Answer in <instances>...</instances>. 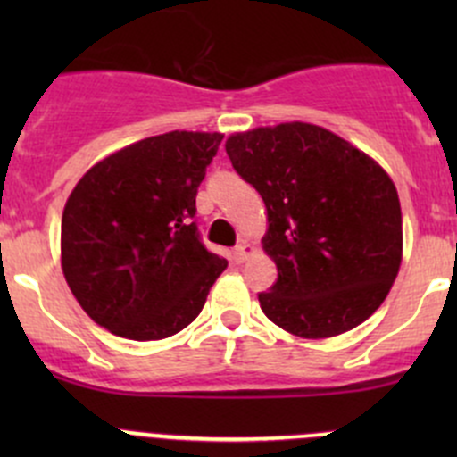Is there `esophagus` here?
<instances>
[{"label": "esophagus", "mask_w": 457, "mask_h": 457, "mask_svg": "<svg viewBox=\"0 0 457 457\" xmlns=\"http://www.w3.org/2000/svg\"><path fill=\"white\" fill-rule=\"evenodd\" d=\"M252 254H256V247L250 245L247 241L238 243V245L234 247V261H237V262H245Z\"/></svg>", "instance_id": "34e87169"}]
</instances>
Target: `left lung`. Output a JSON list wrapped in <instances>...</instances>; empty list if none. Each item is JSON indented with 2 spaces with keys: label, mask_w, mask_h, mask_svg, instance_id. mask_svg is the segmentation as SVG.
<instances>
[{
  "label": "left lung",
  "mask_w": 457,
  "mask_h": 457,
  "mask_svg": "<svg viewBox=\"0 0 457 457\" xmlns=\"http://www.w3.org/2000/svg\"><path fill=\"white\" fill-rule=\"evenodd\" d=\"M225 150L267 210L261 243L278 278L258 294L265 316L310 340L365 322L403 262L389 174L343 137L303 121L237 132Z\"/></svg>",
  "instance_id": "obj_1"
}]
</instances>
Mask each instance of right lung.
Here are the masks:
<instances>
[{"label":"right lung","mask_w":457,"mask_h":457,"mask_svg":"<svg viewBox=\"0 0 457 457\" xmlns=\"http://www.w3.org/2000/svg\"><path fill=\"white\" fill-rule=\"evenodd\" d=\"M220 132L174 130L96 161L68 196L62 270L96 325L128 340L179 334L228 261L199 241L196 190Z\"/></svg>","instance_id":"obj_1"}]
</instances>
